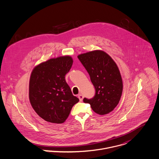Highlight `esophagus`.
<instances>
[{
	"mask_svg": "<svg viewBox=\"0 0 159 159\" xmlns=\"http://www.w3.org/2000/svg\"><path fill=\"white\" fill-rule=\"evenodd\" d=\"M78 97H79V100H80V102H82V101L83 100V98H84V95H83L82 94H79V95H78Z\"/></svg>",
	"mask_w": 159,
	"mask_h": 159,
	"instance_id": "esophagus-1",
	"label": "esophagus"
}]
</instances>
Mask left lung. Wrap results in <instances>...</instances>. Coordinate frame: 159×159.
<instances>
[{"mask_svg": "<svg viewBox=\"0 0 159 159\" xmlns=\"http://www.w3.org/2000/svg\"><path fill=\"white\" fill-rule=\"evenodd\" d=\"M88 72L95 89V96L84 103H89L97 114L103 115L118 105L123 92V80L119 69L113 59L100 50L90 51L77 56Z\"/></svg>", "mask_w": 159, "mask_h": 159, "instance_id": "left-lung-1", "label": "left lung"}]
</instances>
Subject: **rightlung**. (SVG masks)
Instances as JSON below:
<instances>
[{"instance_id": "obj_1", "label": "right lung", "mask_w": 159, "mask_h": 159, "mask_svg": "<svg viewBox=\"0 0 159 159\" xmlns=\"http://www.w3.org/2000/svg\"><path fill=\"white\" fill-rule=\"evenodd\" d=\"M73 63L70 56L50 59L36 66L30 76L29 98L35 112L48 122L60 124L79 99L65 80Z\"/></svg>"}]
</instances>
